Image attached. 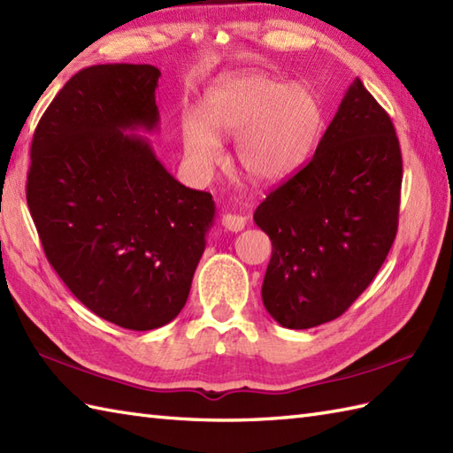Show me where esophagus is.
Wrapping results in <instances>:
<instances>
[{
	"instance_id": "obj_1",
	"label": "esophagus",
	"mask_w": 453,
	"mask_h": 453,
	"mask_svg": "<svg viewBox=\"0 0 453 453\" xmlns=\"http://www.w3.org/2000/svg\"><path fill=\"white\" fill-rule=\"evenodd\" d=\"M245 224H247V218L242 216V214H224V216H221V226L229 229V232H242Z\"/></svg>"
}]
</instances>
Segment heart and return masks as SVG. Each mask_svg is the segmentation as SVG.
<instances>
[{
    "instance_id": "obj_1",
    "label": "heart",
    "mask_w": 453,
    "mask_h": 453,
    "mask_svg": "<svg viewBox=\"0 0 453 453\" xmlns=\"http://www.w3.org/2000/svg\"><path fill=\"white\" fill-rule=\"evenodd\" d=\"M321 127L315 95L266 73H239L208 93L204 119L187 112L182 150L192 167L214 169L224 157L218 136H237L239 167L257 182H276L302 165Z\"/></svg>"
}]
</instances>
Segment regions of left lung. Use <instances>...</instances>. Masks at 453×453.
Wrapping results in <instances>:
<instances>
[{
	"instance_id": "left-lung-1",
	"label": "left lung",
	"mask_w": 453,
	"mask_h": 453,
	"mask_svg": "<svg viewBox=\"0 0 453 453\" xmlns=\"http://www.w3.org/2000/svg\"><path fill=\"white\" fill-rule=\"evenodd\" d=\"M401 180L389 114L356 80L313 157L255 210L273 242L263 303L274 321L311 329L349 310L395 242Z\"/></svg>"
}]
</instances>
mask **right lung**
<instances>
[{
    "label": "right lung",
    "mask_w": 453,
    "mask_h": 453,
    "mask_svg": "<svg viewBox=\"0 0 453 453\" xmlns=\"http://www.w3.org/2000/svg\"><path fill=\"white\" fill-rule=\"evenodd\" d=\"M159 75L150 64L75 73L38 120L27 173L48 263L88 310L130 331L157 329L185 307L216 210L148 140L124 134L157 128Z\"/></svg>",
    "instance_id": "add662e5"
}]
</instances>
